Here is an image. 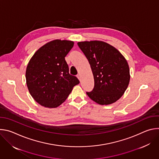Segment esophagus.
<instances>
[{
  "instance_id": "obj_1",
  "label": "esophagus",
  "mask_w": 159,
  "mask_h": 159,
  "mask_svg": "<svg viewBox=\"0 0 159 159\" xmlns=\"http://www.w3.org/2000/svg\"><path fill=\"white\" fill-rule=\"evenodd\" d=\"M77 78L80 80V74H78V75H77Z\"/></svg>"
}]
</instances>
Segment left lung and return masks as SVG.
Masks as SVG:
<instances>
[{
  "label": "left lung",
  "instance_id": "left-lung-1",
  "mask_svg": "<svg viewBox=\"0 0 159 159\" xmlns=\"http://www.w3.org/2000/svg\"><path fill=\"white\" fill-rule=\"evenodd\" d=\"M79 47L87 58L94 75V87L87 96L101 105L115 102L125 93L130 79L127 61L109 44L101 41H82Z\"/></svg>",
  "mask_w": 159,
  "mask_h": 159
}]
</instances>
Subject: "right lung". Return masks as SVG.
I'll use <instances>...</instances> for the list:
<instances>
[{"mask_svg":"<svg viewBox=\"0 0 159 159\" xmlns=\"http://www.w3.org/2000/svg\"><path fill=\"white\" fill-rule=\"evenodd\" d=\"M72 41L55 39L43 45L30 60L26 71V84L33 99L50 108L61 104L79 84L69 74L65 57L73 48Z\"/></svg>","mask_w":159,"mask_h":159,"instance_id":"1","label":"right lung"}]
</instances>
